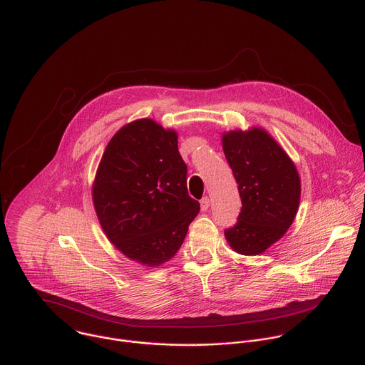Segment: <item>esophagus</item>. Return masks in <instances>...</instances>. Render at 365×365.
<instances>
[{"label": "esophagus", "mask_w": 365, "mask_h": 365, "mask_svg": "<svg viewBox=\"0 0 365 365\" xmlns=\"http://www.w3.org/2000/svg\"><path fill=\"white\" fill-rule=\"evenodd\" d=\"M200 205H201V210H207V209L209 208L208 197H204V198L200 201Z\"/></svg>", "instance_id": "esophagus-1"}]
</instances>
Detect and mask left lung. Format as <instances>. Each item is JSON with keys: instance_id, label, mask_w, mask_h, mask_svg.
I'll list each match as a JSON object with an SVG mask.
<instances>
[{"instance_id": "1", "label": "left lung", "mask_w": 365, "mask_h": 365, "mask_svg": "<svg viewBox=\"0 0 365 365\" xmlns=\"http://www.w3.org/2000/svg\"><path fill=\"white\" fill-rule=\"evenodd\" d=\"M222 146L242 198L237 222L225 236L235 252L257 256L292 225L301 198L299 174L282 148L260 128L223 133Z\"/></svg>"}]
</instances>
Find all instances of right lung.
<instances>
[{
  "mask_svg": "<svg viewBox=\"0 0 365 365\" xmlns=\"http://www.w3.org/2000/svg\"><path fill=\"white\" fill-rule=\"evenodd\" d=\"M93 201L106 237L128 259L155 267L174 257L200 212L177 132L153 119L120 128L100 161Z\"/></svg>",
  "mask_w": 365,
  "mask_h": 365,
  "instance_id": "right-lung-1",
  "label": "right lung"
}]
</instances>
